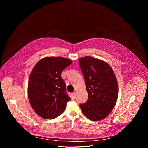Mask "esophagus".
<instances>
[{"mask_svg": "<svg viewBox=\"0 0 148 148\" xmlns=\"http://www.w3.org/2000/svg\"><path fill=\"white\" fill-rule=\"evenodd\" d=\"M75 97H76V95H75V92L71 94V99H74L75 98Z\"/></svg>", "mask_w": 148, "mask_h": 148, "instance_id": "esophagus-1", "label": "esophagus"}]
</instances>
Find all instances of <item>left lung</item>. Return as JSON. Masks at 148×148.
Returning a JSON list of instances; mask_svg holds the SVG:
<instances>
[{"label":"left lung","instance_id":"left-lung-1","mask_svg":"<svg viewBox=\"0 0 148 148\" xmlns=\"http://www.w3.org/2000/svg\"><path fill=\"white\" fill-rule=\"evenodd\" d=\"M88 94L87 101L80 104L84 115L91 121L106 118L116 104L118 82L111 67L105 61L90 56L78 59Z\"/></svg>","mask_w":148,"mask_h":148}]
</instances>
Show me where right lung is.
Wrapping results in <instances>:
<instances>
[{
	"label": "right lung",
	"instance_id": "1",
	"mask_svg": "<svg viewBox=\"0 0 148 148\" xmlns=\"http://www.w3.org/2000/svg\"><path fill=\"white\" fill-rule=\"evenodd\" d=\"M72 61L61 57H46L33 67L29 79L28 98L34 111L45 119H54L64 111L70 100L61 73Z\"/></svg>",
	"mask_w": 148,
	"mask_h": 148
}]
</instances>
